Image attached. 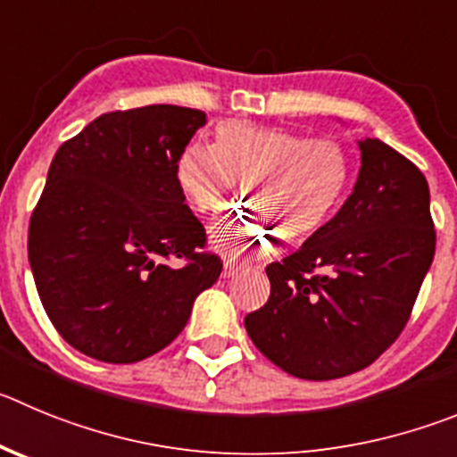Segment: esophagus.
<instances>
[{
  "label": "esophagus",
  "instance_id": "34e87169",
  "mask_svg": "<svg viewBox=\"0 0 457 457\" xmlns=\"http://www.w3.org/2000/svg\"><path fill=\"white\" fill-rule=\"evenodd\" d=\"M243 268H245V263L234 262V259H228V262H225V268H223V275L225 277H234V275H238Z\"/></svg>",
  "mask_w": 457,
  "mask_h": 457
}]
</instances>
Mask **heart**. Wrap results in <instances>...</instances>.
Returning a JSON list of instances; mask_svg holds the SVG:
<instances>
[{"label":"heart","mask_w":457,"mask_h":457,"mask_svg":"<svg viewBox=\"0 0 457 457\" xmlns=\"http://www.w3.org/2000/svg\"><path fill=\"white\" fill-rule=\"evenodd\" d=\"M352 173L347 148L336 139L245 121L216 126L212 148L191 144L178 155L176 185L200 216H214L243 185L250 209L219 223L212 238L228 253L300 245L325 228Z\"/></svg>","instance_id":"heart-1"}]
</instances>
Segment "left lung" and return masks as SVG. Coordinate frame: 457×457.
<instances>
[{
    "label": "left lung",
    "mask_w": 457,
    "mask_h": 457,
    "mask_svg": "<svg viewBox=\"0 0 457 457\" xmlns=\"http://www.w3.org/2000/svg\"><path fill=\"white\" fill-rule=\"evenodd\" d=\"M338 214L297 253L266 266L270 297L245 329L277 368L331 381L372 365L403 331L433 263L424 173L377 137Z\"/></svg>",
    "instance_id": "8db88e82"
}]
</instances>
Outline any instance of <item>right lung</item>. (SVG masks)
I'll list each match as a JSON object with an SVG mask.
<instances>
[{
  "label": "right lung",
  "mask_w": 457,
  "mask_h": 457,
  "mask_svg": "<svg viewBox=\"0 0 457 457\" xmlns=\"http://www.w3.org/2000/svg\"><path fill=\"white\" fill-rule=\"evenodd\" d=\"M204 112L101 114L54 155L29 223V263L55 331L104 363H137L185 329L223 262L176 185ZM169 261H182L170 267Z\"/></svg>",
  "instance_id": "right-lung-1"
}]
</instances>
